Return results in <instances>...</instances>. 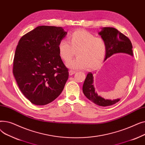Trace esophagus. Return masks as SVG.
Listing matches in <instances>:
<instances>
[{"instance_id": "34e87169", "label": "esophagus", "mask_w": 145, "mask_h": 145, "mask_svg": "<svg viewBox=\"0 0 145 145\" xmlns=\"http://www.w3.org/2000/svg\"><path fill=\"white\" fill-rule=\"evenodd\" d=\"M75 73H76V72H75V71H72V70L69 71V75H70V76H71V75H73V74H74Z\"/></svg>"}]
</instances>
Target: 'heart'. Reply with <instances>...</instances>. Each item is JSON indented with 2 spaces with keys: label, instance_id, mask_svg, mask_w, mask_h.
I'll return each mask as SVG.
<instances>
[{
  "label": "heart",
  "instance_id": "heart-1",
  "mask_svg": "<svg viewBox=\"0 0 145 145\" xmlns=\"http://www.w3.org/2000/svg\"><path fill=\"white\" fill-rule=\"evenodd\" d=\"M70 43L65 39L58 44L60 57L67 62L74 57L75 52L78 57L67 63L68 67L73 69L93 70L99 66L105 57L106 45L101 37H95L84 30H79L69 36Z\"/></svg>",
  "mask_w": 145,
  "mask_h": 145
}]
</instances>
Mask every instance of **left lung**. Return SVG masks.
<instances>
[{"instance_id": "8db88e82", "label": "left lung", "mask_w": 145, "mask_h": 145, "mask_svg": "<svg viewBox=\"0 0 145 145\" xmlns=\"http://www.w3.org/2000/svg\"><path fill=\"white\" fill-rule=\"evenodd\" d=\"M105 40L106 45V53L105 60L114 54L119 53H126L133 56L132 44L129 38L116 29L105 27L102 29L99 33ZM93 76L89 72L83 85V92L85 96L94 103L101 106H108L115 104L120 101V99L115 100L105 99L95 92L93 85Z\"/></svg>"}]
</instances>
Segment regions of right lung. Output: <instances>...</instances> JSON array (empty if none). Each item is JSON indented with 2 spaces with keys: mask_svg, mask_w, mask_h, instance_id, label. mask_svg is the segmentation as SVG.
<instances>
[{
  "mask_svg": "<svg viewBox=\"0 0 145 145\" xmlns=\"http://www.w3.org/2000/svg\"><path fill=\"white\" fill-rule=\"evenodd\" d=\"M66 35L62 27L40 26L19 41L13 73L22 93L33 104L47 105L62 92L69 71L59 56L58 44Z\"/></svg>",
  "mask_w": 145,
  "mask_h": 145,
  "instance_id": "obj_1",
  "label": "right lung"
}]
</instances>
